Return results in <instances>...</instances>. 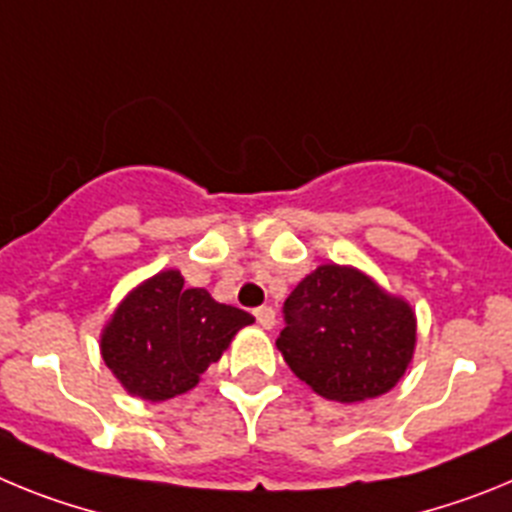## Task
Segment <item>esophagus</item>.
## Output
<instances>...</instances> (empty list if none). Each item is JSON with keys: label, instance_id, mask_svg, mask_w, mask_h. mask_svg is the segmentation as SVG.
Wrapping results in <instances>:
<instances>
[{"label": "esophagus", "instance_id": "obj_1", "mask_svg": "<svg viewBox=\"0 0 512 512\" xmlns=\"http://www.w3.org/2000/svg\"><path fill=\"white\" fill-rule=\"evenodd\" d=\"M253 315H256V320H259V325L261 328H274V323H277V315H274V310H271V307H259V310L253 312Z\"/></svg>", "mask_w": 512, "mask_h": 512}]
</instances>
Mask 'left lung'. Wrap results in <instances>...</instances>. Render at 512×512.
I'll return each instance as SVG.
<instances>
[{
    "label": "left lung",
    "instance_id": "8db88e82",
    "mask_svg": "<svg viewBox=\"0 0 512 512\" xmlns=\"http://www.w3.org/2000/svg\"><path fill=\"white\" fill-rule=\"evenodd\" d=\"M277 348L325 400L361 402L390 392L415 351V312L359 269L325 264L284 300Z\"/></svg>",
    "mask_w": 512,
    "mask_h": 512
}]
</instances>
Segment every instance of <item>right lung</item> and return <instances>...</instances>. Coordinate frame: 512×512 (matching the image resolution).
<instances>
[{"mask_svg": "<svg viewBox=\"0 0 512 512\" xmlns=\"http://www.w3.org/2000/svg\"><path fill=\"white\" fill-rule=\"evenodd\" d=\"M253 315L220 305L207 289H187L176 269L130 292L102 330V359L130 395L161 402L200 382Z\"/></svg>", "mask_w": 512, "mask_h": 512, "instance_id": "obj_1", "label": "right lung"}]
</instances>
